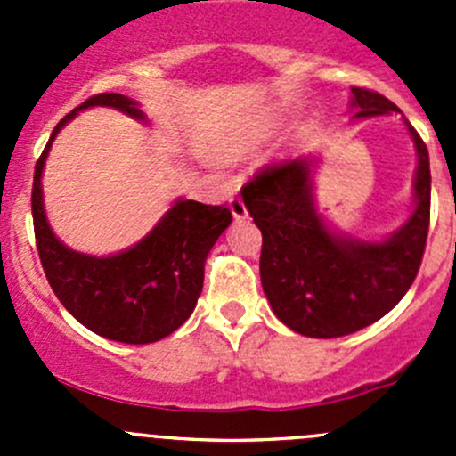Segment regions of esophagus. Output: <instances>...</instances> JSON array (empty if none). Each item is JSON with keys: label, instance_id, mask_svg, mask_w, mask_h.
<instances>
[{"label": "esophagus", "instance_id": "34e87169", "mask_svg": "<svg viewBox=\"0 0 456 456\" xmlns=\"http://www.w3.org/2000/svg\"><path fill=\"white\" fill-rule=\"evenodd\" d=\"M229 207H232V214L236 220L247 218V205L242 202V199H232L229 200Z\"/></svg>", "mask_w": 456, "mask_h": 456}]
</instances>
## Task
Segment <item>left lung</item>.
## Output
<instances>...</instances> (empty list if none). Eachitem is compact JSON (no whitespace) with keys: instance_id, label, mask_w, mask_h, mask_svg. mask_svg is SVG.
Here are the masks:
<instances>
[{"instance_id":"1","label":"left lung","mask_w":456,"mask_h":456,"mask_svg":"<svg viewBox=\"0 0 456 456\" xmlns=\"http://www.w3.org/2000/svg\"><path fill=\"white\" fill-rule=\"evenodd\" d=\"M360 117L399 112L369 87H351ZM419 167L411 220L384 242L335 236L314 205L309 159L269 163L242 185V200L262 232L260 280L280 322L309 338H342L384 317L419 273L430 227V159L406 121Z\"/></svg>"}]
</instances>
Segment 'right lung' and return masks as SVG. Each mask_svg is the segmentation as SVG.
I'll list each match as a JSON object with an SVG mask.
<instances>
[{
	"label": "right lung",
	"mask_w": 456,
	"mask_h": 456,
	"mask_svg": "<svg viewBox=\"0 0 456 456\" xmlns=\"http://www.w3.org/2000/svg\"><path fill=\"white\" fill-rule=\"evenodd\" d=\"M108 105L134 118L142 112L127 96L101 92L57 123L32 178V224L41 266L54 296L86 329L126 344L167 338L194 311L202 291L205 260L232 223L224 205L176 200L159 224L132 249L110 257L77 254L50 232L41 202V172L57 132L79 110Z\"/></svg>",
	"instance_id": "right-lung-1"
}]
</instances>
